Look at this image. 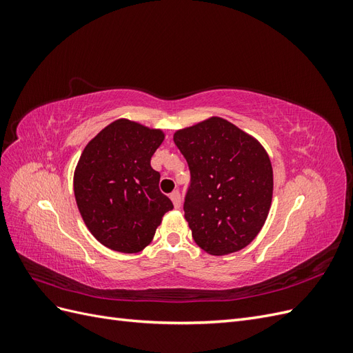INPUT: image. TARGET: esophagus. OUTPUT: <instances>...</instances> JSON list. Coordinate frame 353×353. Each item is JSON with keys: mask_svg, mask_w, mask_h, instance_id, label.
<instances>
[{"mask_svg": "<svg viewBox=\"0 0 353 353\" xmlns=\"http://www.w3.org/2000/svg\"><path fill=\"white\" fill-rule=\"evenodd\" d=\"M169 197H170V200H172V203H174V208L179 209L181 208V194H179V191H174V193L170 194Z\"/></svg>", "mask_w": 353, "mask_h": 353, "instance_id": "esophagus-1", "label": "esophagus"}]
</instances>
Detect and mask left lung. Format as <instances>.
<instances>
[{
    "instance_id": "left-lung-1",
    "label": "left lung",
    "mask_w": 353,
    "mask_h": 353,
    "mask_svg": "<svg viewBox=\"0 0 353 353\" xmlns=\"http://www.w3.org/2000/svg\"><path fill=\"white\" fill-rule=\"evenodd\" d=\"M174 141L191 172L184 216L194 241L213 256L244 249L272 203L274 174L265 147L219 116L175 131Z\"/></svg>"
}]
</instances>
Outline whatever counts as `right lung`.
Wrapping results in <instances>:
<instances>
[{"label": "right lung", "mask_w": 353, "mask_h": 353, "mask_svg": "<svg viewBox=\"0 0 353 353\" xmlns=\"http://www.w3.org/2000/svg\"><path fill=\"white\" fill-rule=\"evenodd\" d=\"M163 140L159 128L121 117L82 150L73 172L74 200L90 232L110 250L141 252L174 209L150 165Z\"/></svg>", "instance_id": "right-lung-1"}]
</instances>
